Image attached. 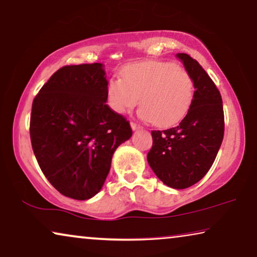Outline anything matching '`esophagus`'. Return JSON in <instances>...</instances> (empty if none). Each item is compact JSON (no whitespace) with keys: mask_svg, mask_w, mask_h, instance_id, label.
I'll return each instance as SVG.
<instances>
[{"mask_svg":"<svg viewBox=\"0 0 257 257\" xmlns=\"http://www.w3.org/2000/svg\"><path fill=\"white\" fill-rule=\"evenodd\" d=\"M130 125H132V129L133 130H137V129H141L142 128V125L141 124H139V123H136V122H132V123H130Z\"/></svg>","mask_w":257,"mask_h":257,"instance_id":"1","label":"esophagus"}]
</instances>
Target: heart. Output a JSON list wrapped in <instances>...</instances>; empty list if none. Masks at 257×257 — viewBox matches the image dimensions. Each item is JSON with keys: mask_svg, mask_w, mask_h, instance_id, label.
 <instances>
[{"mask_svg": "<svg viewBox=\"0 0 257 257\" xmlns=\"http://www.w3.org/2000/svg\"><path fill=\"white\" fill-rule=\"evenodd\" d=\"M122 78L107 82V100L118 114L127 113L140 101V115L158 127H170L187 115L195 97V80L189 71L172 62L143 61L129 64Z\"/></svg>", "mask_w": 257, "mask_h": 257, "instance_id": "b5f03b06", "label": "heart"}]
</instances>
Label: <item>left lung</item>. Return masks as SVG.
Masks as SVG:
<instances>
[{
	"instance_id": "1",
	"label": "left lung",
	"mask_w": 257,
	"mask_h": 257,
	"mask_svg": "<svg viewBox=\"0 0 257 257\" xmlns=\"http://www.w3.org/2000/svg\"><path fill=\"white\" fill-rule=\"evenodd\" d=\"M186 70L195 80V97L179 125L152 130L148 163L166 186L185 189L208 173L224 137L223 100L216 84L200 63L179 53Z\"/></svg>"
}]
</instances>
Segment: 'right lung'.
<instances>
[{
  "label": "right lung",
  "mask_w": 257,
  "mask_h": 257,
  "mask_svg": "<svg viewBox=\"0 0 257 257\" xmlns=\"http://www.w3.org/2000/svg\"><path fill=\"white\" fill-rule=\"evenodd\" d=\"M101 63L64 66L33 99L31 144L37 162L64 196L89 200L101 189L114 151L129 140V121L106 104Z\"/></svg>",
  "instance_id": "add662e5"
}]
</instances>
